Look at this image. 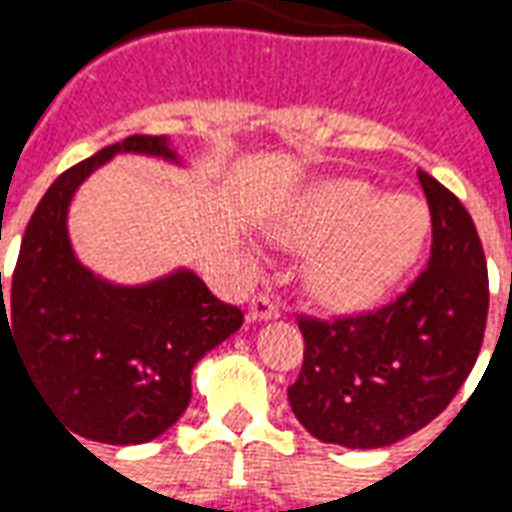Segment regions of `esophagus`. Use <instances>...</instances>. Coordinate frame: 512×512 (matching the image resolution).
I'll list each match as a JSON object with an SVG mask.
<instances>
[{"instance_id":"esophagus-1","label":"esophagus","mask_w":512,"mask_h":512,"mask_svg":"<svg viewBox=\"0 0 512 512\" xmlns=\"http://www.w3.org/2000/svg\"><path fill=\"white\" fill-rule=\"evenodd\" d=\"M279 307L277 301L271 299L268 293H257L255 299L249 301V312H246V318L249 321H268V318H277Z\"/></svg>"}]
</instances>
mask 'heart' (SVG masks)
<instances>
[{
  "label": "heart",
  "mask_w": 512,
  "mask_h": 512,
  "mask_svg": "<svg viewBox=\"0 0 512 512\" xmlns=\"http://www.w3.org/2000/svg\"><path fill=\"white\" fill-rule=\"evenodd\" d=\"M428 233L430 213L419 197H381L362 180H329L312 189L279 227L282 244L315 249L304 282L329 310L376 304L417 263Z\"/></svg>",
  "instance_id": "b5f03b06"
}]
</instances>
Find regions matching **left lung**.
Segmentation results:
<instances>
[{
  "mask_svg": "<svg viewBox=\"0 0 512 512\" xmlns=\"http://www.w3.org/2000/svg\"><path fill=\"white\" fill-rule=\"evenodd\" d=\"M430 208L428 268L397 299L359 315H299L304 365L288 386L315 439L373 450L450 406L472 373L488 321V266L472 216L419 169Z\"/></svg>",
  "mask_w": 512,
  "mask_h": 512,
  "instance_id": "obj_1",
  "label": "left lung"
}]
</instances>
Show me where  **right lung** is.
<instances>
[{
  "instance_id": "obj_1",
  "label": "right lung",
  "mask_w": 512,
  "mask_h": 512,
  "mask_svg": "<svg viewBox=\"0 0 512 512\" xmlns=\"http://www.w3.org/2000/svg\"><path fill=\"white\" fill-rule=\"evenodd\" d=\"M115 153L178 161L167 136L134 134L51 183L27 224L7 296L0 271V351L2 343L16 348L51 414L76 436L142 444L178 422L191 370L241 329L244 312L191 271L120 288L76 260L65 224L73 191Z\"/></svg>"
}]
</instances>
